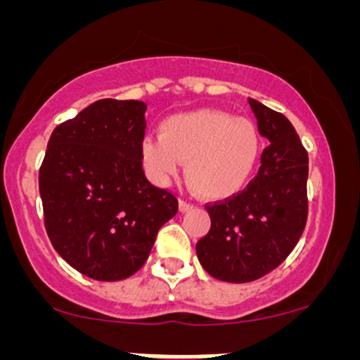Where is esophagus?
Here are the masks:
<instances>
[{"instance_id": "esophagus-1", "label": "esophagus", "mask_w": 360, "mask_h": 360, "mask_svg": "<svg viewBox=\"0 0 360 360\" xmlns=\"http://www.w3.org/2000/svg\"><path fill=\"white\" fill-rule=\"evenodd\" d=\"M193 209H195V207L191 205V203L179 200V210H181V212H190V210H193Z\"/></svg>"}]
</instances>
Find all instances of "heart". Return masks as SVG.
Listing matches in <instances>:
<instances>
[{"instance_id": "obj_1", "label": "heart", "mask_w": 360, "mask_h": 360, "mask_svg": "<svg viewBox=\"0 0 360 360\" xmlns=\"http://www.w3.org/2000/svg\"><path fill=\"white\" fill-rule=\"evenodd\" d=\"M261 157V136L248 118L217 110L167 116L158 137L141 143V162L153 183L165 186L186 163V183L205 200H226L244 190Z\"/></svg>"}]
</instances>
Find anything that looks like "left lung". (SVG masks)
Returning <instances> with one entry per match:
<instances>
[{
    "instance_id": "8db88e82",
    "label": "left lung",
    "mask_w": 360,
    "mask_h": 360,
    "mask_svg": "<svg viewBox=\"0 0 360 360\" xmlns=\"http://www.w3.org/2000/svg\"><path fill=\"white\" fill-rule=\"evenodd\" d=\"M249 104L268 141L259 172L244 191L205 207L210 230L197 244L203 270L233 284L275 270L296 248L308 214V153L292 123L256 99Z\"/></svg>"
}]
</instances>
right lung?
<instances>
[{"mask_svg":"<svg viewBox=\"0 0 360 360\" xmlns=\"http://www.w3.org/2000/svg\"><path fill=\"white\" fill-rule=\"evenodd\" d=\"M143 101L101 99L52 132L39 169L53 249L94 281H123L150 256L177 198L146 179Z\"/></svg>","mask_w":360,"mask_h":360,"instance_id":"add662e5","label":"right lung"}]
</instances>
